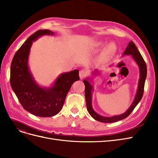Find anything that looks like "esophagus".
Masks as SVG:
<instances>
[{
    "label": "esophagus",
    "instance_id": "obj_1",
    "mask_svg": "<svg viewBox=\"0 0 158 158\" xmlns=\"http://www.w3.org/2000/svg\"><path fill=\"white\" fill-rule=\"evenodd\" d=\"M86 74H87L86 71L84 70H81L79 73V76H80V79L82 80L83 78H84L85 77V76H86Z\"/></svg>",
    "mask_w": 158,
    "mask_h": 158
}]
</instances>
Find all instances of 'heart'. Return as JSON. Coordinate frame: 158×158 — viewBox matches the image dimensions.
I'll return each instance as SVG.
<instances>
[{"mask_svg": "<svg viewBox=\"0 0 158 158\" xmlns=\"http://www.w3.org/2000/svg\"><path fill=\"white\" fill-rule=\"evenodd\" d=\"M102 43H98L97 46H100L102 47L103 46ZM117 49V47L115 45V44L114 43H109V44L105 47L102 53V56L103 59H108L110 57L114 55V54L115 53Z\"/></svg>", "mask_w": 158, "mask_h": 158, "instance_id": "1", "label": "heart"}]
</instances>
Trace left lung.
<instances>
[{
    "label": "left lung",
    "instance_id": "obj_1",
    "mask_svg": "<svg viewBox=\"0 0 158 158\" xmlns=\"http://www.w3.org/2000/svg\"><path fill=\"white\" fill-rule=\"evenodd\" d=\"M126 55H131L132 56V59L136 62L138 68H139L140 78L139 80H138V85L135 98L134 99L131 106L129 107V108L124 113L118 114V115H114L113 117H105L100 115L99 114L95 112L94 111V109H93L92 104V92L94 89L93 80L95 76L97 77L98 76H99L101 74V71H99L98 69L94 70V71L92 72V74H91L92 76H91L90 77L86 78V79L84 80L83 81L85 85V102H86V107L90 115L92 116V117L94 118L95 120L102 123H115L118 121L123 120V119L127 118L129 114L132 113L134 109L136 107L138 103H139L140 102V100L142 99L143 94H144V84L147 75L146 64L144 59L142 58L140 52L138 50L135 44H134L132 41L129 42L125 51H124L123 56Z\"/></svg>",
    "mask_w": 158,
    "mask_h": 158
}]
</instances>
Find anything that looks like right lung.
Listing matches in <instances>:
<instances>
[{"instance_id": "obj_1", "label": "right lung", "mask_w": 158, "mask_h": 158, "mask_svg": "<svg viewBox=\"0 0 158 158\" xmlns=\"http://www.w3.org/2000/svg\"><path fill=\"white\" fill-rule=\"evenodd\" d=\"M49 30H40L32 34L14 55L10 66V84L23 109L37 117L56 115L63 108L72 85L80 80L76 69L60 74L50 87L39 85L30 70L28 59L33 41L43 35H53Z\"/></svg>"}]
</instances>
